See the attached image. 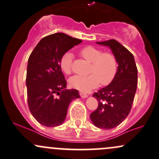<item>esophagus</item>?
<instances>
[{
	"label": "esophagus",
	"mask_w": 159,
	"mask_h": 159,
	"mask_svg": "<svg viewBox=\"0 0 159 159\" xmlns=\"http://www.w3.org/2000/svg\"><path fill=\"white\" fill-rule=\"evenodd\" d=\"M80 95L81 96L82 98H83L88 97V94H87L86 93H85V92H80Z\"/></svg>",
	"instance_id": "34e87169"
}]
</instances>
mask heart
Instances as JSON below:
<instances>
[{
	"instance_id": "b5f03b06",
	"label": "heart",
	"mask_w": 159,
	"mask_h": 159,
	"mask_svg": "<svg viewBox=\"0 0 159 159\" xmlns=\"http://www.w3.org/2000/svg\"><path fill=\"white\" fill-rule=\"evenodd\" d=\"M80 56L91 63L90 74L77 75L71 77L69 83L73 88L81 92H89L96 88L99 83L108 85L114 79L117 72V60L113 53L103 52L102 49L93 46H87L80 50ZM74 56L70 52L65 53L60 60V67L66 74L72 72Z\"/></svg>"
}]
</instances>
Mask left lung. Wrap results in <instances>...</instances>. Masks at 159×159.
Instances as JSON below:
<instances>
[{
    "label": "left lung",
    "mask_w": 159,
    "mask_h": 159,
    "mask_svg": "<svg viewBox=\"0 0 159 159\" xmlns=\"http://www.w3.org/2000/svg\"><path fill=\"white\" fill-rule=\"evenodd\" d=\"M109 46L118 63L115 77L110 85L94 92L98 107L90 114L96 127L111 129L121 124L131 111L137 85V68L132 53L116 40L97 42Z\"/></svg>",
    "instance_id": "obj_1"
}]
</instances>
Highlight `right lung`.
I'll list each match as a JSON object with an SVG mask.
<instances>
[{"label": "right lung", "instance_id": "1", "mask_svg": "<svg viewBox=\"0 0 159 159\" xmlns=\"http://www.w3.org/2000/svg\"><path fill=\"white\" fill-rule=\"evenodd\" d=\"M82 40L64 33L41 39L28 58L26 85L30 111L46 127L64 122L69 104L79 98L76 89H66L67 81L60 67L62 56Z\"/></svg>", "mask_w": 159, "mask_h": 159}]
</instances>
